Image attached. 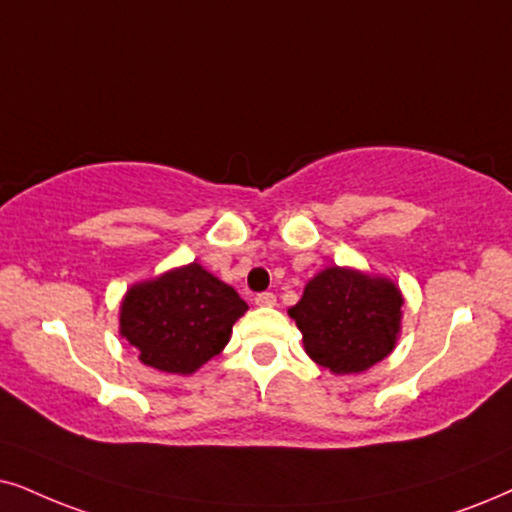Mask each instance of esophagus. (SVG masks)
I'll return each mask as SVG.
<instances>
[{"label":"esophagus","instance_id":"1","mask_svg":"<svg viewBox=\"0 0 512 512\" xmlns=\"http://www.w3.org/2000/svg\"><path fill=\"white\" fill-rule=\"evenodd\" d=\"M255 304H257V307H274V304H276V295H274V293H260V295H255Z\"/></svg>","mask_w":512,"mask_h":512}]
</instances>
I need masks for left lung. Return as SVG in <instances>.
<instances>
[{"mask_svg":"<svg viewBox=\"0 0 512 512\" xmlns=\"http://www.w3.org/2000/svg\"><path fill=\"white\" fill-rule=\"evenodd\" d=\"M404 295L387 276L354 267H326L288 309L304 352L335 375L364 373L390 357L401 333Z\"/></svg>","mask_w":512,"mask_h":512,"instance_id":"8db88e82","label":"left lung"}]
</instances>
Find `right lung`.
Wrapping results in <instances>:
<instances>
[{"label":"right lung","instance_id":"add662e5","mask_svg":"<svg viewBox=\"0 0 512 512\" xmlns=\"http://www.w3.org/2000/svg\"><path fill=\"white\" fill-rule=\"evenodd\" d=\"M248 312L229 283L191 262L132 283L120 302V335L141 364L191 375L226 347L231 328Z\"/></svg>","mask_w":512,"mask_h":512}]
</instances>
